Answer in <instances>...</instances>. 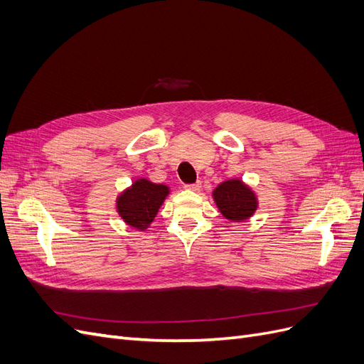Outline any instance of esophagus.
Returning <instances> with one entry per match:
<instances>
[{
  "instance_id": "obj_1",
  "label": "esophagus",
  "mask_w": 364,
  "mask_h": 364,
  "mask_svg": "<svg viewBox=\"0 0 364 364\" xmlns=\"http://www.w3.org/2000/svg\"><path fill=\"white\" fill-rule=\"evenodd\" d=\"M202 188V182H194V183H186L185 185V190H190V191H199Z\"/></svg>"
}]
</instances>
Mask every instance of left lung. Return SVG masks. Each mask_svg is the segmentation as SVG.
Returning a JSON list of instances; mask_svg holds the SVG:
<instances>
[{
    "instance_id": "obj_1",
    "label": "left lung",
    "mask_w": 364,
    "mask_h": 364,
    "mask_svg": "<svg viewBox=\"0 0 364 364\" xmlns=\"http://www.w3.org/2000/svg\"><path fill=\"white\" fill-rule=\"evenodd\" d=\"M213 199L218 211L232 222H245L255 214L258 208L257 194L243 181H225L213 191Z\"/></svg>"
}]
</instances>
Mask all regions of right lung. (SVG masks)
Instances as JSON below:
<instances>
[{
	"label": "right lung",
	"mask_w": 364,
	"mask_h": 364,
	"mask_svg": "<svg viewBox=\"0 0 364 364\" xmlns=\"http://www.w3.org/2000/svg\"><path fill=\"white\" fill-rule=\"evenodd\" d=\"M168 194L167 185L153 183L144 178L136 179L117 197V213L129 226L146 230Z\"/></svg>",
	"instance_id": "1"
}]
</instances>
